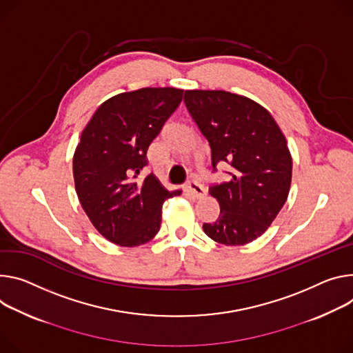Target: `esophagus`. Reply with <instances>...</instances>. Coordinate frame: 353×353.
Segmentation results:
<instances>
[{
    "mask_svg": "<svg viewBox=\"0 0 353 353\" xmlns=\"http://www.w3.org/2000/svg\"><path fill=\"white\" fill-rule=\"evenodd\" d=\"M185 191L190 197L193 199H201L205 196V188L203 184H200L196 180H190L185 185Z\"/></svg>",
    "mask_w": 353,
    "mask_h": 353,
    "instance_id": "obj_1",
    "label": "esophagus"
}]
</instances>
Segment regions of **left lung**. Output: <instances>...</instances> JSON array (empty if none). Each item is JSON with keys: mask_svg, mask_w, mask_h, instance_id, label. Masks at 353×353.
I'll list each match as a JSON object with an SVG mask.
<instances>
[{"mask_svg": "<svg viewBox=\"0 0 353 353\" xmlns=\"http://www.w3.org/2000/svg\"><path fill=\"white\" fill-rule=\"evenodd\" d=\"M184 104L210 143L212 172L231 166L227 181L210 187L221 211L203 230L222 245L249 243L270 227L290 191L287 141L270 112L243 95L187 90Z\"/></svg>", "mask_w": 353, "mask_h": 353, "instance_id": "obj_1", "label": "left lung"}]
</instances>
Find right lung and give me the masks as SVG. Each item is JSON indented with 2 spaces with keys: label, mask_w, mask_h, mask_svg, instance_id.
Masks as SVG:
<instances>
[{
  "label": "right lung",
  "mask_w": 353,
  "mask_h": 353,
  "mask_svg": "<svg viewBox=\"0 0 353 353\" xmlns=\"http://www.w3.org/2000/svg\"><path fill=\"white\" fill-rule=\"evenodd\" d=\"M183 90L141 88L103 103L84 128L73 157L80 204L94 228L119 246H139L160 230L162 205L181 191H168L149 174L146 152L177 110Z\"/></svg>",
  "instance_id": "obj_1"
}]
</instances>
